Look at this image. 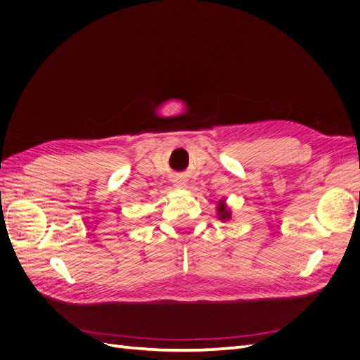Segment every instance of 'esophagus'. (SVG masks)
<instances>
[{
  "label": "esophagus",
  "instance_id": "1",
  "mask_svg": "<svg viewBox=\"0 0 360 360\" xmlns=\"http://www.w3.org/2000/svg\"><path fill=\"white\" fill-rule=\"evenodd\" d=\"M174 185H175L176 188H182V186L185 185V182H184L182 179H175V181H174Z\"/></svg>",
  "mask_w": 360,
  "mask_h": 360
}]
</instances>
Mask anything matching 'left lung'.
Listing matches in <instances>:
<instances>
[{
    "instance_id": "8db88e82",
    "label": "left lung",
    "mask_w": 360,
    "mask_h": 360,
    "mask_svg": "<svg viewBox=\"0 0 360 360\" xmlns=\"http://www.w3.org/2000/svg\"><path fill=\"white\" fill-rule=\"evenodd\" d=\"M217 215L221 221H229L231 219V211L227 208V204L223 200L217 205Z\"/></svg>"
}]
</instances>
